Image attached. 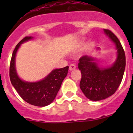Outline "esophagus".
Masks as SVG:
<instances>
[{
    "instance_id": "1",
    "label": "esophagus",
    "mask_w": 133,
    "mask_h": 133,
    "mask_svg": "<svg viewBox=\"0 0 133 133\" xmlns=\"http://www.w3.org/2000/svg\"><path fill=\"white\" fill-rule=\"evenodd\" d=\"M76 69V65L74 64H71L70 66H69V70L70 71H72V70H75Z\"/></svg>"
}]
</instances>
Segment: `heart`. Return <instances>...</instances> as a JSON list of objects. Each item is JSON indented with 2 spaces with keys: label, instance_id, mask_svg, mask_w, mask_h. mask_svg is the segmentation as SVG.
<instances>
[{
  "label": "heart",
  "instance_id": "obj_1",
  "mask_svg": "<svg viewBox=\"0 0 133 133\" xmlns=\"http://www.w3.org/2000/svg\"><path fill=\"white\" fill-rule=\"evenodd\" d=\"M83 39H81V41H80L79 43H78V44H83Z\"/></svg>",
  "mask_w": 133,
  "mask_h": 133
}]
</instances>
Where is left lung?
I'll return each instance as SVG.
<instances>
[{
    "label": "left lung",
    "instance_id": "left-lung-1",
    "mask_svg": "<svg viewBox=\"0 0 133 133\" xmlns=\"http://www.w3.org/2000/svg\"><path fill=\"white\" fill-rule=\"evenodd\" d=\"M103 30L113 42L117 50V58L113 64L103 67L97 63V57L88 55L82 56L78 61V69L82 75L80 88L85 97L93 101L105 99L116 92L123 79L126 65L124 50L118 38L110 30ZM97 50H100V48Z\"/></svg>",
    "mask_w": 133,
    "mask_h": 133
}]
</instances>
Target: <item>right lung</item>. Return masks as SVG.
<instances>
[{"label": "right lung", "mask_w": 133, "mask_h": 133, "mask_svg": "<svg viewBox=\"0 0 133 133\" xmlns=\"http://www.w3.org/2000/svg\"><path fill=\"white\" fill-rule=\"evenodd\" d=\"M32 39V36H26L16 46L10 61V79L14 88L26 103L35 106L45 107L56 98L61 84L67 75L69 66L54 69L46 77L36 82L21 79L16 69V53L21 44Z\"/></svg>", "instance_id": "obj_1"}]
</instances>
